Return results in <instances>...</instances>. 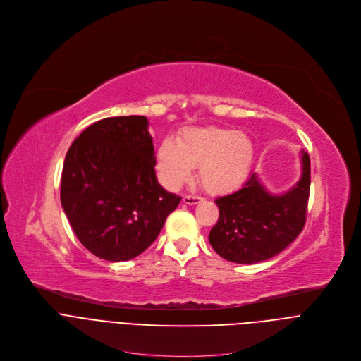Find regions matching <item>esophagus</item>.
<instances>
[{"label": "esophagus", "mask_w": 361, "mask_h": 361, "mask_svg": "<svg viewBox=\"0 0 361 361\" xmlns=\"http://www.w3.org/2000/svg\"><path fill=\"white\" fill-rule=\"evenodd\" d=\"M201 201H202V197H198V195H184L183 197V202L187 205H195Z\"/></svg>", "instance_id": "1"}]
</instances>
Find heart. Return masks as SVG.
Masks as SVG:
<instances>
[{
	"label": "heart",
	"mask_w": 361,
	"mask_h": 361,
	"mask_svg": "<svg viewBox=\"0 0 361 361\" xmlns=\"http://www.w3.org/2000/svg\"><path fill=\"white\" fill-rule=\"evenodd\" d=\"M254 163V145L248 135L217 127L190 128L177 142L164 140L156 156L161 184L178 190L198 167V180L210 194H227L248 177Z\"/></svg>",
	"instance_id": "obj_1"
}]
</instances>
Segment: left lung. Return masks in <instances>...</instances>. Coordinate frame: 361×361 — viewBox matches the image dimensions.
Wrapping results in <instances>:
<instances>
[{"label": "left lung", "instance_id": "1", "mask_svg": "<svg viewBox=\"0 0 361 361\" xmlns=\"http://www.w3.org/2000/svg\"><path fill=\"white\" fill-rule=\"evenodd\" d=\"M310 157L301 149V177L283 194H271L252 173L235 192L216 200L220 217L209 240L224 260L254 264L288 247L305 223Z\"/></svg>", "mask_w": 361, "mask_h": 361}]
</instances>
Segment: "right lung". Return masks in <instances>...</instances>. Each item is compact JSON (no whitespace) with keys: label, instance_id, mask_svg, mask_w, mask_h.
I'll return each mask as SVG.
<instances>
[{"label":"right lung","instance_id":"1","mask_svg":"<svg viewBox=\"0 0 361 361\" xmlns=\"http://www.w3.org/2000/svg\"><path fill=\"white\" fill-rule=\"evenodd\" d=\"M154 167L147 117L99 120L75 138L64 160L60 197L90 252L127 262L157 238L181 197L159 184Z\"/></svg>","mask_w":361,"mask_h":361}]
</instances>
